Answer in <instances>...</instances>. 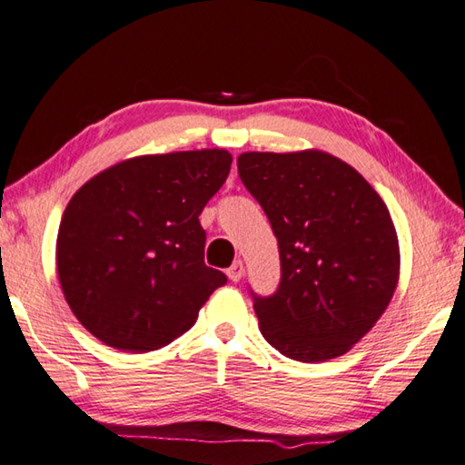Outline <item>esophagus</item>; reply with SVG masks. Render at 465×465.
Segmentation results:
<instances>
[{
    "label": "esophagus",
    "mask_w": 465,
    "mask_h": 465,
    "mask_svg": "<svg viewBox=\"0 0 465 465\" xmlns=\"http://www.w3.org/2000/svg\"><path fill=\"white\" fill-rule=\"evenodd\" d=\"M242 273H245V265H242L241 259H237V262L226 270V275L231 282H239L242 278Z\"/></svg>",
    "instance_id": "obj_1"
}]
</instances>
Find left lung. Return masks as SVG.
I'll use <instances>...</instances> for the list:
<instances>
[{
  "label": "left lung",
  "instance_id": "obj_1",
  "mask_svg": "<svg viewBox=\"0 0 465 465\" xmlns=\"http://www.w3.org/2000/svg\"><path fill=\"white\" fill-rule=\"evenodd\" d=\"M239 177L270 218L282 278L253 308L267 343L316 363L347 353L394 296L398 237L384 200L322 151L242 153Z\"/></svg>",
  "mask_w": 465,
  "mask_h": 465
}]
</instances>
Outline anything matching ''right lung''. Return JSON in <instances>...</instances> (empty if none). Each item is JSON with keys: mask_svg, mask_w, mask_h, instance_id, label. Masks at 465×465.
<instances>
[{"mask_svg": "<svg viewBox=\"0 0 465 465\" xmlns=\"http://www.w3.org/2000/svg\"><path fill=\"white\" fill-rule=\"evenodd\" d=\"M223 149L146 154L102 171L64 208L56 272L95 339L120 351L169 345L226 275L203 263L198 216L226 182Z\"/></svg>", "mask_w": 465, "mask_h": 465, "instance_id": "1", "label": "right lung"}]
</instances>
